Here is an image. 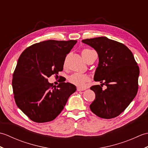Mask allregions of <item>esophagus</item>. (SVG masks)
Listing matches in <instances>:
<instances>
[{"mask_svg": "<svg viewBox=\"0 0 148 148\" xmlns=\"http://www.w3.org/2000/svg\"><path fill=\"white\" fill-rule=\"evenodd\" d=\"M77 90L78 91V92H80V91H84V90H85V89H84V88H81L77 87Z\"/></svg>", "mask_w": 148, "mask_h": 148, "instance_id": "34e87169", "label": "esophagus"}]
</instances>
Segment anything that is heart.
Wrapping results in <instances>:
<instances>
[{"label":"heart","instance_id":"1","mask_svg":"<svg viewBox=\"0 0 148 148\" xmlns=\"http://www.w3.org/2000/svg\"><path fill=\"white\" fill-rule=\"evenodd\" d=\"M92 51H93L88 48H84L81 51V55H82L84 60L86 61L90 53ZM68 80L71 83L74 84L76 86L83 88L86 86L87 83L89 82L90 79L86 75L81 74H73L69 76Z\"/></svg>","mask_w":148,"mask_h":148}]
</instances>
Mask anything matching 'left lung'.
Masks as SVG:
<instances>
[{"label":"left lung","mask_w":148,"mask_h":148,"mask_svg":"<svg viewBox=\"0 0 148 148\" xmlns=\"http://www.w3.org/2000/svg\"><path fill=\"white\" fill-rule=\"evenodd\" d=\"M82 42L95 49L99 59L94 80L102 84L90 87L95 93V99L90 108L100 118H115L137 95L139 66L132 51L121 42L106 37L86 39ZM102 84L107 86L104 90Z\"/></svg>","instance_id":"obj_1"}]
</instances>
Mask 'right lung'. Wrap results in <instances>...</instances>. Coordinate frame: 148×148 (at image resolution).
I'll return each instance as SVG.
<instances>
[{
    "mask_svg": "<svg viewBox=\"0 0 148 148\" xmlns=\"http://www.w3.org/2000/svg\"><path fill=\"white\" fill-rule=\"evenodd\" d=\"M77 40H48L28 47L18 58L12 86L17 106L31 120L55 119L76 86L65 81L53 88L47 78L63 71L66 56Z\"/></svg>",
    "mask_w": 148,
    "mask_h": 148,
    "instance_id": "obj_1",
    "label": "right lung"
}]
</instances>
